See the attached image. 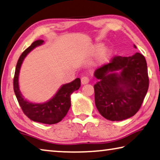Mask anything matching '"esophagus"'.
I'll use <instances>...</instances> for the list:
<instances>
[{"instance_id":"34e87169","label":"esophagus","mask_w":160,"mask_h":160,"mask_svg":"<svg viewBox=\"0 0 160 160\" xmlns=\"http://www.w3.org/2000/svg\"><path fill=\"white\" fill-rule=\"evenodd\" d=\"M89 78L87 77V76H83V77L81 78V82H82V85L87 84V83L89 82Z\"/></svg>"}]
</instances>
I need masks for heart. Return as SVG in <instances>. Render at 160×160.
<instances>
[{"instance_id": "b5f03b06", "label": "heart", "mask_w": 160, "mask_h": 160, "mask_svg": "<svg viewBox=\"0 0 160 160\" xmlns=\"http://www.w3.org/2000/svg\"><path fill=\"white\" fill-rule=\"evenodd\" d=\"M103 49V45L101 43H99L98 45H96L95 47L93 48V52L95 54H98V53H99L101 52L100 53V55H99L98 60L100 62H104L105 61H107L109 57L111 55V50L108 48H106V49Z\"/></svg>"}]
</instances>
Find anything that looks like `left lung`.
Returning <instances> with one entry per match:
<instances>
[{"label":"left lung","instance_id":"left-lung-1","mask_svg":"<svg viewBox=\"0 0 160 160\" xmlns=\"http://www.w3.org/2000/svg\"><path fill=\"white\" fill-rule=\"evenodd\" d=\"M119 69L120 74L113 72ZM94 74L99 80L94 90L95 105L101 115L111 121H121L138 112L149 88L143 55L136 52L132 56H115Z\"/></svg>","mask_w":160,"mask_h":160}]
</instances>
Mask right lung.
I'll list each match as a JSON object with an SVG mask.
<instances>
[{
	"mask_svg": "<svg viewBox=\"0 0 160 160\" xmlns=\"http://www.w3.org/2000/svg\"><path fill=\"white\" fill-rule=\"evenodd\" d=\"M42 40H35L25 49L18 60L13 78V90L22 112L30 120L38 122L52 125L61 121L70 108V95L80 87V79L76 78L72 82L63 85L55 95L47 102L35 104L29 102L22 98L18 86V75L24 58L36 46L42 44Z\"/></svg>",
	"mask_w": 160,
	"mask_h": 160,
	"instance_id": "1",
	"label": "right lung"
}]
</instances>
